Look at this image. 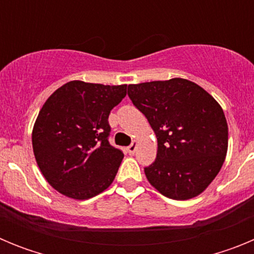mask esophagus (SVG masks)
<instances>
[{"instance_id": "1", "label": "esophagus", "mask_w": 254, "mask_h": 254, "mask_svg": "<svg viewBox=\"0 0 254 254\" xmlns=\"http://www.w3.org/2000/svg\"><path fill=\"white\" fill-rule=\"evenodd\" d=\"M136 149H137V141H132L131 145L127 147V151H128V154L132 155V154H134Z\"/></svg>"}]
</instances>
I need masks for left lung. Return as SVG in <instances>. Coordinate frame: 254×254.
Returning <instances> with one entry per match:
<instances>
[{
    "instance_id": "obj_1",
    "label": "left lung",
    "mask_w": 254,
    "mask_h": 254,
    "mask_svg": "<svg viewBox=\"0 0 254 254\" xmlns=\"http://www.w3.org/2000/svg\"><path fill=\"white\" fill-rule=\"evenodd\" d=\"M128 96L158 138L156 159L145 168L150 185L181 201L202 193L228 151V123L219 103L179 77L128 85Z\"/></svg>"
}]
</instances>
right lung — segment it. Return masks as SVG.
<instances>
[{
    "label": "right lung",
    "instance_id": "obj_1",
    "mask_svg": "<svg viewBox=\"0 0 254 254\" xmlns=\"http://www.w3.org/2000/svg\"><path fill=\"white\" fill-rule=\"evenodd\" d=\"M127 85L69 81L49 96L33 128V150L52 187L73 199L102 193L116 178L122 150L109 143V113Z\"/></svg>",
    "mask_w": 254,
    "mask_h": 254
}]
</instances>
